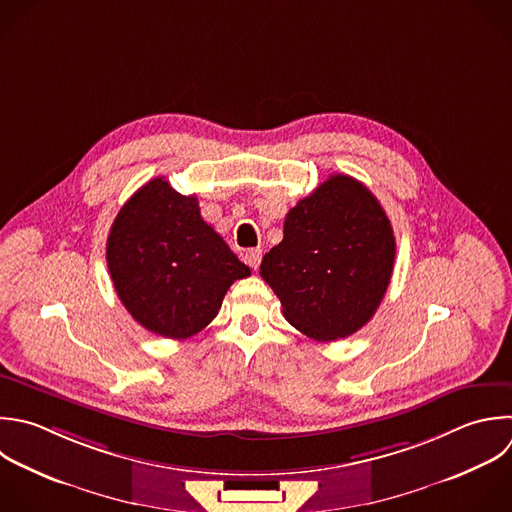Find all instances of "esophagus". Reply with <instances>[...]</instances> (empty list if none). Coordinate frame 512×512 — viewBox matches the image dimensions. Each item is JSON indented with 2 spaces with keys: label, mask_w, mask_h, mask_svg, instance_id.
Returning a JSON list of instances; mask_svg holds the SVG:
<instances>
[{
  "label": "esophagus",
  "mask_w": 512,
  "mask_h": 512,
  "mask_svg": "<svg viewBox=\"0 0 512 512\" xmlns=\"http://www.w3.org/2000/svg\"><path fill=\"white\" fill-rule=\"evenodd\" d=\"M244 262H246L252 270H258V266H260V262H262V250H258V248L248 250V252L244 254Z\"/></svg>",
  "instance_id": "obj_1"
}]
</instances>
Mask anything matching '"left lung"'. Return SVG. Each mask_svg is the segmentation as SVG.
<instances>
[{
    "instance_id": "8db88e82",
    "label": "left lung",
    "mask_w": 512,
    "mask_h": 512,
    "mask_svg": "<svg viewBox=\"0 0 512 512\" xmlns=\"http://www.w3.org/2000/svg\"><path fill=\"white\" fill-rule=\"evenodd\" d=\"M396 242L390 220L358 180L334 174L284 220V238L260 264L284 318L332 342L360 330L390 284Z\"/></svg>"
}]
</instances>
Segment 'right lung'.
Instances as JSON below:
<instances>
[{
	"label": "right lung",
	"mask_w": 512,
	"mask_h": 512,
	"mask_svg": "<svg viewBox=\"0 0 512 512\" xmlns=\"http://www.w3.org/2000/svg\"><path fill=\"white\" fill-rule=\"evenodd\" d=\"M106 260L132 318L174 340L206 328L228 288L250 276V268L204 222L198 198L178 194L164 178L150 180L122 206Z\"/></svg>",
	"instance_id": "right-lung-1"
}]
</instances>
